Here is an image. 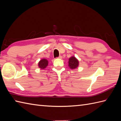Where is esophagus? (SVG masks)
Wrapping results in <instances>:
<instances>
[{
    "mask_svg": "<svg viewBox=\"0 0 121 121\" xmlns=\"http://www.w3.org/2000/svg\"><path fill=\"white\" fill-rule=\"evenodd\" d=\"M58 58H59V59H62V56H59V57H58Z\"/></svg>",
    "mask_w": 121,
    "mask_h": 121,
    "instance_id": "obj_1",
    "label": "esophagus"
}]
</instances>
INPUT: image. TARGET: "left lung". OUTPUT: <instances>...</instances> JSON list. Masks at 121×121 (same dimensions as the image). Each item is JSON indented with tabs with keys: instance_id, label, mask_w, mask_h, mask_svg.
<instances>
[{
	"instance_id": "8db88e82",
	"label": "left lung",
	"mask_w": 121,
	"mask_h": 121,
	"mask_svg": "<svg viewBox=\"0 0 121 121\" xmlns=\"http://www.w3.org/2000/svg\"><path fill=\"white\" fill-rule=\"evenodd\" d=\"M79 65L78 60L75 56H71L69 60V66L71 69H75L78 67Z\"/></svg>"
}]
</instances>
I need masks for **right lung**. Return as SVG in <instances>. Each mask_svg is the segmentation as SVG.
<instances>
[{
	"label": "right lung",
	"instance_id": "add662e5",
	"mask_svg": "<svg viewBox=\"0 0 121 121\" xmlns=\"http://www.w3.org/2000/svg\"><path fill=\"white\" fill-rule=\"evenodd\" d=\"M48 65V61L47 59H43L40 60L39 62H38V67L42 70L45 69Z\"/></svg>",
	"mask_w": 121,
	"mask_h": 121
}]
</instances>
